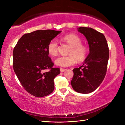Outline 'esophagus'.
<instances>
[{"instance_id": "obj_1", "label": "esophagus", "mask_w": 125, "mask_h": 125, "mask_svg": "<svg viewBox=\"0 0 125 125\" xmlns=\"http://www.w3.org/2000/svg\"><path fill=\"white\" fill-rule=\"evenodd\" d=\"M65 70H66L65 69H63V68H61V69H60V71H61V73L64 72V71H65Z\"/></svg>"}]
</instances>
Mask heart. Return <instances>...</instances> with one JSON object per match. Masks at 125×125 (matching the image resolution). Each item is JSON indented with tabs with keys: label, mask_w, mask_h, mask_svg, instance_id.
Masks as SVG:
<instances>
[{
	"label": "heart",
	"mask_w": 125,
	"mask_h": 125,
	"mask_svg": "<svg viewBox=\"0 0 125 125\" xmlns=\"http://www.w3.org/2000/svg\"><path fill=\"white\" fill-rule=\"evenodd\" d=\"M62 40L69 44L71 48L68 56L58 57L55 60V64L62 67H67L75 64L76 60L81 62L85 59L88 54V48L85 45L82 44L81 38L76 34H70L64 36ZM59 44L57 39H54L48 45V52L52 56H56L58 52Z\"/></svg>",
	"instance_id": "obj_1"
}]
</instances>
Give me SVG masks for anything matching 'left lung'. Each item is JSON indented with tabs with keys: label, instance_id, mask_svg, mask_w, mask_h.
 Instances as JSON below:
<instances>
[{
	"label": "left lung",
	"instance_id": "obj_1",
	"mask_svg": "<svg viewBox=\"0 0 125 125\" xmlns=\"http://www.w3.org/2000/svg\"><path fill=\"white\" fill-rule=\"evenodd\" d=\"M79 32L85 36L90 53L83 64L73 69L71 84L75 91L89 94L102 83L106 73L109 49L104 35L90 27L78 28Z\"/></svg>",
	"mask_w": 125,
	"mask_h": 125
}]
</instances>
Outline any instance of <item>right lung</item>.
<instances>
[{"label": "right lung", "instance_id": "right-lung-1", "mask_svg": "<svg viewBox=\"0 0 125 125\" xmlns=\"http://www.w3.org/2000/svg\"><path fill=\"white\" fill-rule=\"evenodd\" d=\"M61 32L47 30L25 34L13 49V67L16 75L26 91L36 97L46 96L54 90V79L60 73V69L53 68L47 47Z\"/></svg>", "mask_w": 125, "mask_h": 125}]
</instances>
